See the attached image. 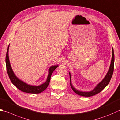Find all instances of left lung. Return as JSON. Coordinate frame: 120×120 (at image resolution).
Returning a JSON list of instances; mask_svg holds the SVG:
<instances>
[{"label":"left lung","instance_id":"left-lung-1","mask_svg":"<svg viewBox=\"0 0 120 120\" xmlns=\"http://www.w3.org/2000/svg\"><path fill=\"white\" fill-rule=\"evenodd\" d=\"M114 51L113 49L112 48V57L111 59V64L110 65V68L109 69V71L106 74V75L104 77V79H102V81L100 82V83L96 86V87L93 90L90 91H88V92H83V91H81L78 90H77L71 84V75L70 73H69L70 74V84L71 86L72 90H73L75 93L77 94V95H80L82 96H84V97H90V96H93L94 95H95L99 93L100 91H101L104 89L106 87L109 82L111 80V79L114 70Z\"/></svg>","mask_w":120,"mask_h":120}]
</instances>
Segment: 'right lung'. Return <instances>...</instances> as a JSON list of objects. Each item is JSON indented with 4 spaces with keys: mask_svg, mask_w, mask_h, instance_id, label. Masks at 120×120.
<instances>
[{
    "mask_svg": "<svg viewBox=\"0 0 120 120\" xmlns=\"http://www.w3.org/2000/svg\"><path fill=\"white\" fill-rule=\"evenodd\" d=\"M9 45L8 46V49H7V51L6 53V63L7 73H8L9 77L10 79V81L12 82V83L16 88H18L19 90L22 91H23V92L24 93L30 94H39L45 90L47 88V87L49 84V82H50L51 74H52L53 72L54 71V70L58 67V65H54V66H52L49 68L47 79V81H46L45 83H44V84H41V85L39 86H32L28 85L26 83H24V82L21 81L20 79H19L18 77L15 76V75L13 72L9 59Z\"/></svg>",
    "mask_w": 120,
    "mask_h": 120,
    "instance_id": "1",
    "label": "right lung"
}]
</instances>
